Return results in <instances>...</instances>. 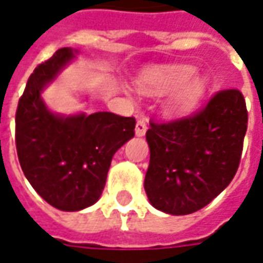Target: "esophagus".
<instances>
[{"instance_id": "esophagus-1", "label": "esophagus", "mask_w": 263, "mask_h": 263, "mask_svg": "<svg viewBox=\"0 0 263 263\" xmlns=\"http://www.w3.org/2000/svg\"><path fill=\"white\" fill-rule=\"evenodd\" d=\"M146 129H148L146 120H138L137 126H135V134H137L138 137H143L146 134Z\"/></svg>"}]
</instances>
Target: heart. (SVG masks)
Instances as JSON below:
<instances>
[{
    "mask_svg": "<svg viewBox=\"0 0 263 263\" xmlns=\"http://www.w3.org/2000/svg\"><path fill=\"white\" fill-rule=\"evenodd\" d=\"M193 73L192 67L187 66H180L176 69L166 70V71H159L155 74H149L142 77L139 80V87L141 90L148 94H155V92H162L166 90H171L173 87L179 86L180 83L187 79L189 76ZM203 90V84L200 80H192L186 83L182 87V90L177 92L173 98V107H184L193 103L194 100L200 96V92Z\"/></svg>",
    "mask_w": 263,
    "mask_h": 263,
    "instance_id": "b5f03b06",
    "label": "heart"
}]
</instances>
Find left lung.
<instances>
[{
	"label": "left lung",
	"instance_id": "1",
	"mask_svg": "<svg viewBox=\"0 0 263 263\" xmlns=\"http://www.w3.org/2000/svg\"><path fill=\"white\" fill-rule=\"evenodd\" d=\"M247 128V104L238 88L218 90L201 108L180 118H151L143 183L151 204L184 215L213 201L237 173Z\"/></svg>",
	"mask_w": 263,
	"mask_h": 263
}]
</instances>
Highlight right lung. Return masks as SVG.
I'll use <instances>...</instances> for the list:
<instances>
[{"mask_svg":"<svg viewBox=\"0 0 263 263\" xmlns=\"http://www.w3.org/2000/svg\"><path fill=\"white\" fill-rule=\"evenodd\" d=\"M73 58L59 49L29 76L15 114V145L24 175L50 205L77 211L97 201L111 159L135 135V118L94 112L62 118L49 112L41 91Z\"/></svg>","mask_w":263,"mask_h":263,"instance_id":"obj_1","label":"right lung"}]
</instances>
